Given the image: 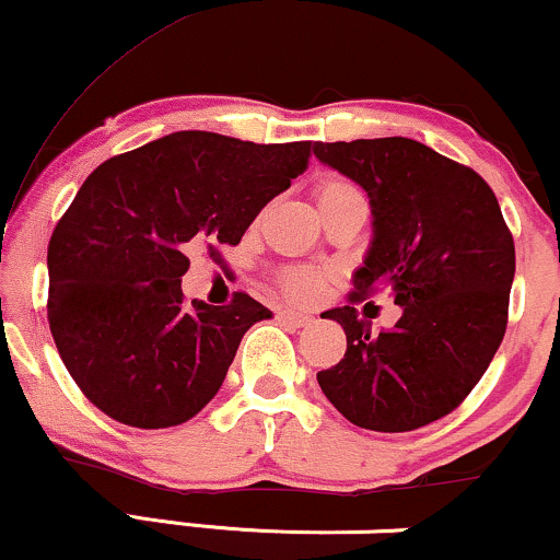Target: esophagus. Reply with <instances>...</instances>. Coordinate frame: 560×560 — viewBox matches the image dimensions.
Masks as SVG:
<instances>
[{"instance_id": "esophagus-1", "label": "esophagus", "mask_w": 560, "mask_h": 560, "mask_svg": "<svg viewBox=\"0 0 560 560\" xmlns=\"http://www.w3.org/2000/svg\"><path fill=\"white\" fill-rule=\"evenodd\" d=\"M279 320L281 324H289L294 326V329H302V326H311V316H305V313H298V311H279Z\"/></svg>"}]
</instances>
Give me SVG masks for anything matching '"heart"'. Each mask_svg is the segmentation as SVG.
Here are the masks:
<instances>
[{
  "label": "heart",
  "mask_w": 560,
  "mask_h": 560,
  "mask_svg": "<svg viewBox=\"0 0 560 560\" xmlns=\"http://www.w3.org/2000/svg\"><path fill=\"white\" fill-rule=\"evenodd\" d=\"M350 195H361L358 186H352L350 182H342V178H331V182H324L318 186L316 191L318 208L326 202H334V199H342ZM281 289H284L287 298L298 302L316 300L320 289H324V271H318V268H307V266L289 268V271L281 276Z\"/></svg>",
  "instance_id": "1"
}]
</instances>
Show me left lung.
<instances>
[{"label":"left lung","mask_w":560,"mask_h":560,"mask_svg":"<svg viewBox=\"0 0 560 560\" xmlns=\"http://www.w3.org/2000/svg\"><path fill=\"white\" fill-rule=\"evenodd\" d=\"M313 155L369 195L374 236L355 294L387 289L402 307L378 334L352 305L320 313L347 334L320 389L361 429L427 427L464 402L503 342L516 249L498 197L477 171L405 137L316 141Z\"/></svg>","instance_id":"left-lung-1"}]
</instances>
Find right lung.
Returning <instances> with one entry per match:
<instances>
[{
	"label": "right lung",
	"instance_id": "right-lung-1",
	"mask_svg": "<svg viewBox=\"0 0 560 560\" xmlns=\"http://www.w3.org/2000/svg\"><path fill=\"white\" fill-rule=\"evenodd\" d=\"M307 158L311 141L176 131L83 182L49 240L47 318L68 374L102 413L165 429L213 400L242 337L271 311L244 292L223 307L186 305V255L240 244Z\"/></svg>",
	"mask_w": 560,
	"mask_h": 560
}]
</instances>
